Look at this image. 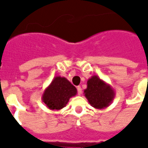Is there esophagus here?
Listing matches in <instances>:
<instances>
[{
    "instance_id": "esophagus-1",
    "label": "esophagus",
    "mask_w": 148,
    "mask_h": 148,
    "mask_svg": "<svg viewBox=\"0 0 148 148\" xmlns=\"http://www.w3.org/2000/svg\"><path fill=\"white\" fill-rule=\"evenodd\" d=\"M77 91H78V95H82V88L80 87V86H78V87H77Z\"/></svg>"
}]
</instances>
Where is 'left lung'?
Segmentation results:
<instances>
[{
  "mask_svg": "<svg viewBox=\"0 0 148 148\" xmlns=\"http://www.w3.org/2000/svg\"><path fill=\"white\" fill-rule=\"evenodd\" d=\"M84 95L94 108L102 110L111 104L116 94L110 85L97 75H93L88 80L87 88L84 90Z\"/></svg>",
  "mask_w": 148,
  "mask_h": 148,
  "instance_id": "obj_1",
  "label": "left lung"
}]
</instances>
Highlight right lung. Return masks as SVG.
I'll list each match as a JSON object with an SVG mask.
<instances>
[{
    "label": "right lung",
    "mask_w": 148,
    "mask_h": 148,
    "mask_svg": "<svg viewBox=\"0 0 148 148\" xmlns=\"http://www.w3.org/2000/svg\"><path fill=\"white\" fill-rule=\"evenodd\" d=\"M77 94L76 88L65 77L56 76L45 88L42 95V101L48 109L60 110L65 107L69 99Z\"/></svg>",
    "instance_id": "right-lung-1"
}]
</instances>
